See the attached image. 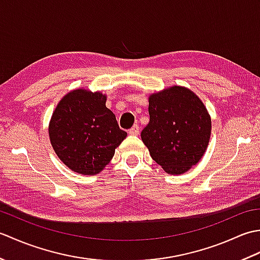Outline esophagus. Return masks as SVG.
I'll return each mask as SVG.
<instances>
[{
  "label": "esophagus",
  "instance_id": "1",
  "mask_svg": "<svg viewBox=\"0 0 260 260\" xmlns=\"http://www.w3.org/2000/svg\"><path fill=\"white\" fill-rule=\"evenodd\" d=\"M128 134L129 135H139L140 134V126L139 125H134L132 128L128 129Z\"/></svg>",
  "mask_w": 260,
  "mask_h": 260
}]
</instances>
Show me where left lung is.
I'll return each instance as SVG.
<instances>
[{
  "instance_id": "1",
  "label": "left lung",
  "mask_w": 260,
  "mask_h": 260,
  "mask_svg": "<svg viewBox=\"0 0 260 260\" xmlns=\"http://www.w3.org/2000/svg\"><path fill=\"white\" fill-rule=\"evenodd\" d=\"M148 114L142 141L165 172L184 173L200 161L210 140L211 119L194 92L174 86L153 93Z\"/></svg>"
}]
</instances>
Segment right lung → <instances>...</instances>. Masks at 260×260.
<instances>
[{"label": "right lung", "instance_id": "right-lung-1", "mask_svg": "<svg viewBox=\"0 0 260 260\" xmlns=\"http://www.w3.org/2000/svg\"><path fill=\"white\" fill-rule=\"evenodd\" d=\"M50 142L59 158L74 172L97 174L106 167L127 136L101 92L77 89L67 93L49 125Z\"/></svg>", "mask_w": 260, "mask_h": 260}]
</instances>
